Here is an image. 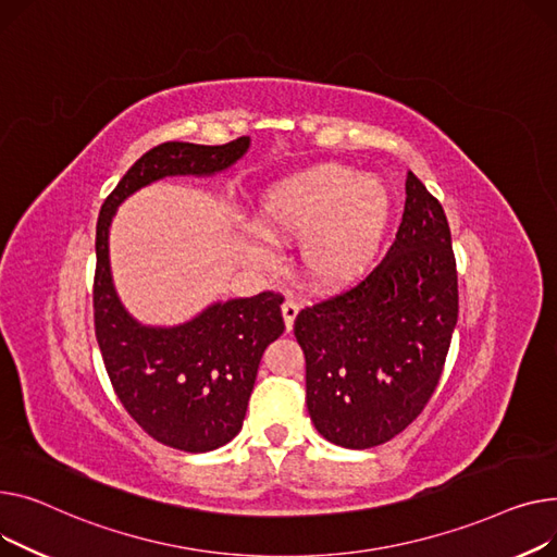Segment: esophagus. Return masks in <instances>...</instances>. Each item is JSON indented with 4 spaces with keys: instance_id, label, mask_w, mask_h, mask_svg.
Segmentation results:
<instances>
[{
    "instance_id": "esophagus-1",
    "label": "esophagus",
    "mask_w": 557,
    "mask_h": 557,
    "mask_svg": "<svg viewBox=\"0 0 557 557\" xmlns=\"http://www.w3.org/2000/svg\"><path fill=\"white\" fill-rule=\"evenodd\" d=\"M281 312H283V321H285V329L287 331H292V325H294V319H297V314H299V306L294 304V301H285L283 306H281Z\"/></svg>"
}]
</instances>
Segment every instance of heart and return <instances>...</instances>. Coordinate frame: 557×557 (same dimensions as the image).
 Instances as JSON below:
<instances>
[{"instance_id": "b5f03b06", "label": "heart", "mask_w": 557, "mask_h": 557, "mask_svg": "<svg viewBox=\"0 0 557 557\" xmlns=\"http://www.w3.org/2000/svg\"><path fill=\"white\" fill-rule=\"evenodd\" d=\"M388 222L386 186L339 163L272 184L258 211V226L268 238L301 243V274L321 294L344 292L371 272ZM251 256L260 263L270 260L263 245H253Z\"/></svg>"}]
</instances>
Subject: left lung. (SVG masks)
Here are the masks:
<instances>
[{"label":"left lung","mask_w":557,"mask_h":557,"mask_svg":"<svg viewBox=\"0 0 557 557\" xmlns=\"http://www.w3.org/2000/svg\"><path fill=\"white\" fill-rule=\"evenodd\" d=\"M405 190L403 222L382 263L294 321L310 420L325 441L348 449L382 445L418 418L459 317L445 211L411 171Z\"/></svg>","instance_id":"left-lung-1"}]
</instances>
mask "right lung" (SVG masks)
Instances as JSON below:
<instances>
[{"label": "right lung", "instance_id": "obj_1", "mask_svg": "<svg viewBox=\"0 0 557 557\" xmlns=\"http://www.w3.org/2000/svg\"><path fill=\"white\" fill-rule=\"evenodd\" d=\"M249 146V137L224 146L161 144L121 177L96 222L94 325L112 386L144 432L190 454L218 449L240 432L260 357L285 331L283 297L260 292L215 301L177 325L141 323L114 287L110 226L139 188L163 177H213L232 169Z\"/></svg>", "mask_w": 557, "mask_h": 557}]
</instances>
